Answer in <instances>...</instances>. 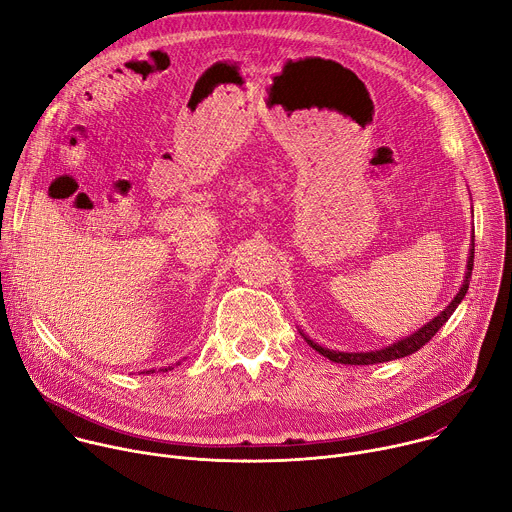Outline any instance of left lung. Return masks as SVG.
Segmentation results:
<instances>
[{"label": "left lung", "instance_id": "obj_1", "mask_svg": "<svg viewBox=\"0 0 512 512\" xmlns=\"http://www.w3.org/2000/svg\"><path fill=\"white\" fill-rule=\"evenodd\" d=\"M472 267H474V239H472V247H470V253H468V263H466V275H464V281H462V287L456 294V298L446 306L444 312L437 314L435 318H431L427 324H423L419 330H415L413 334L389 344V346H383L379 350H367V352H340V350H330V348H324L320 346L318 342H314L312 338H308L302 330L300 334L304 336V340L314 348L318 350L322 356H326L328 360L332 362H340V364H377V362H389V360H395V358H403L407 354H413L417 352L425 342H429L435 332L440 330L448 320L450 316L454 314V310L458 308V304L464 300L466 291H468V285H470V277H472Z\"/></svg>", "mask_w": 512, "mask_h": 512}]
</instances>
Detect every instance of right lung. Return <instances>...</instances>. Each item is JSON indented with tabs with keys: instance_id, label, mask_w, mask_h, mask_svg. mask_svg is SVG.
I'll use <instances>...</instances> for the list:
<instances>
[{
	"instance_id": "obj_1",
	"label": "right lung",
	"mask_w": 512,
	"mask_h": 512,
	"mask_svg": "<svg viewBox=\"0 0 512 512\" xmlns=\"http://www.w3.org/2000/svg\"><path fill=\"white\" fill-rule=\"evenodd\" d=\"M160 371H162V373H168V371H172V367H166V369H160ZM143 373L150 375V373H154V369H152V371H143Z\"/></svg>"
}]
</instances>
